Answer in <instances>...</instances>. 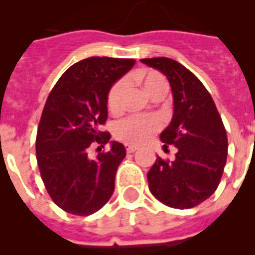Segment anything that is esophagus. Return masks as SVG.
<instances>
[{
  "label": "esophagus",
  "mask_w": 255,
  "mask_h": 255,
  "mask_svg": "<svg viewBox=\"0 0 255 255\" xmlns=\"http://www.w3.org/2000/svg\"><path fill=\"white\" fill-rule=\"evenodd\" d=\"M136 149H137V148L133 147V145H126V151H127L128 153H133Z\"/></svg>",
  "instance_id": "esophagus-1"
}]
</instances>
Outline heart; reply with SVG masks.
I'll list each match as a JSON object with an SVG mask.
<instances>
[{
	"instance_id": "heart-1",
	"label": "heart",
	"mask_w": 255,
	"mask_h": 255,
	"mask_svg": "<svg viewBox=\"0 0 255 255\" xmlns=\"http://www.w3.org/2000/svg\"><path fill=\"white\" fill-rule=\"evenodd\" d=\"M136 79L141 83L144 91L153 98L160 91L167 90V81L161 74L156 71L143 70L136 74ZM126 82L119 81L112 86L108 94V108L111 111H118L122 107ZM160 129V122L155 116H128L126 119L119 120L114 126V135L116 139L126 144H143L151 139L152 135Z\"/></svg>"
}]
</instances>
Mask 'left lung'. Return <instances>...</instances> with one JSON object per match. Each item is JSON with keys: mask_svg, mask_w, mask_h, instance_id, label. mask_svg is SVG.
<instances>
[{"mask_svg": "<svg viewBox=\"0 0 255 255\" xmlns=\"http://www.w3.org/2000/svg\"><path fill=\"white\" fill-rule=\"evenodd\" d=\"M144 65L167 77L173 116L160 140L177 148L173 161L157 156L147 174L151 193L176 209L197 206L216 192L228 156V137L212 96L200 79L170 58H147Z\"/></svg>", "mask_w": 255, "mask_h": 255, "instance_id": "8db88e82", "label": "left lung"}]
</instances>
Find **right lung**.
<instances>
[{"mask_svg": "<svg viewBox=\"0 0 255 255\" xmlns=\"http://www.w3.org/2000/svg\"><path fill=\"white\" fill-rule=\"evenodd\" d=\"M133 65V59L86 58L66 70L46 100L35 141L38 168L51 200L67 213H95L114 193L124 145L110 141V151L95 159L87 151L91 143L103 146L111 139L100 131L108 92Z\"/></svg>", "mask_w": 255, "mask_h": 255, "instance_id": "right-lung-1", "label": "right lung"}]
</instances>
